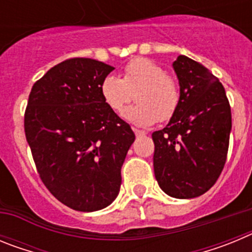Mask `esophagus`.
I'll use <instances>...</instances> for the list:
<instances>
[{"label": "esophagus", "instance_id": "esophagus-1", "mask_svg": "<svg viewBox=\"0 0 252 252\" xmlns=\"http://www.w3.org/2000/svg\"><path fill=\"white\" fill-rule=\"evenodd\" d=\"M132 130H133V132H135V135H136L137 137H139V136H145V135H146V132H145V131L137 130V128H135V127H133Z\"/></svg>", "mask_w": 252, "mask_h": 252}]
</instances>
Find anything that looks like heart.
Segmentation results:
<instances>
[{
    "label": "heart",
    "instance_id": "obj_1",
    "mask_svg": "<svg viewBox=\"0 0 252 252\" xmlns=\"http://www.w3.org/2000/svg\"><path fill=\"white\" fill-rule=\"evenodd\" d=\"M101 94L116 113L124 111L135 94L137 104L125 111L124 117L140 127L157 121H169L177 113L182 101L177 79L148 58H136L126 64L122 79L107 75L101 83Z\"/></svg>",
    "mask_w": 252,
    "mask_h": 252
}]
</instances>
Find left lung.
<instances>
[{
  "instance_id": "8db88e82",
  "label": "left lung",
  "mask_w": 252,
  "mask_h": 252,
  "mask_svg": "<svg viewBox=\"0 0 252 252\" xmlns=\"http://www.w3.org/2000/svg\"><path fill=\"white\" fill-rule=\"evenodd\" d=\"M173 68L182 101L166 127L151 135L154 173L166 194L187 199L204 194L223 170L231 107L221 82L201 63L179 55Z\"/></svg>"
}]
</instances>
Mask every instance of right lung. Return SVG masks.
I'll return each instance as SVG.
<instances>
[{
	"mask_svg": "<svg viewBox=\"0 0 252 252\" xmlns=\"http://www.w3.org/2000/svg\"><path fill=\"white\" fill-rule=\"evenodd\" d=\"M113 66L70 58L31 88L24 127L44 186L81 212L110 206L121 187V166L135 133L107 106L101 83Z\"/></svg>",
	"mask_w": 252,
	"mask_h": 252,
	"instance_id": "add662e5",
	"label": "right lung"
}]
</instances>
